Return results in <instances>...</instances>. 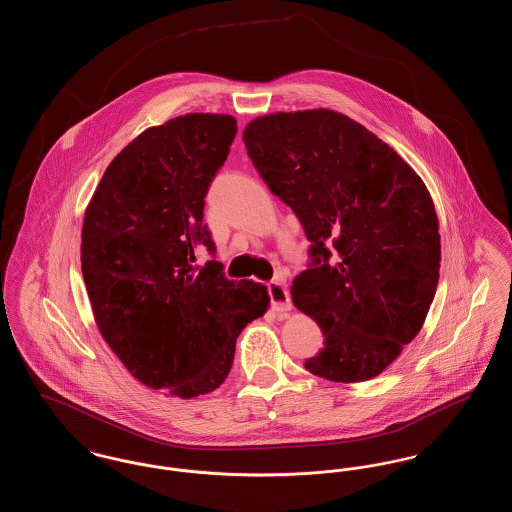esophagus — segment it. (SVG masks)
I'll return each mask as SVG.
<instances>
[{"label":"esophagus","mask_w":512,"mask_h":512,"mask_svg":"<svg viewBox=\"0 0 512 512\" xmlns=\"http://www.w3.org/2000/svg\"><path fill=\"white\" fill-rule=\"evenodd\" d=\"M268 295H270V301H272V309L276 313H288L292 311V301H290V293L288 288L284 284V278H278V280H272L268 284Z\"/></svg>","instance_id":"1"}]
</instances>
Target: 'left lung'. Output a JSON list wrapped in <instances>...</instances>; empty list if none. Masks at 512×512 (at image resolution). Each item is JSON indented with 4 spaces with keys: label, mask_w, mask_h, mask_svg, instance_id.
<instances>
[{
    "label": "left lung",
    "mask_w": 512,
    "mask_h": 512,
    "mask_svg": "<svg viewBox=\"0 0 512 512\" xmlns=\"http://www.w3.org/2000/svg\"><path fill=\"white\" fill-rule=\"evenodd\" d=\"M244 142L313 244V268L292 284L293 305L324 334L305 368L341 384L382 374L420 332L438 288L439 220L426 184L393 147L332 109L257 117Z\"/></svg>",
    "instance_id": "8db88e82"
}]
</instances>
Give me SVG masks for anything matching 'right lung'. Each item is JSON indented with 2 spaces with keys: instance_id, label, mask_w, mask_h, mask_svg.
<instances>
[{
  "instance_id": "1",
  "label": "right lung",
  "mask_w": 512,
  "mask_h": 512,
  "mask_svg": "<svg viewBox=\"0 0 512 512\" xmlns=\"http://www.w3.org/2000/svg\"><path fill=\"white\" fill-rule=\"evenodd\" d=\"M232 115L188 113L144 130L111 161L82 224L80 263L99 332L126 370L167 397L226 380L236 340L270 307L267 286L228 280L205 194L236 138Z\"/></svg>"
}]
</instances>
